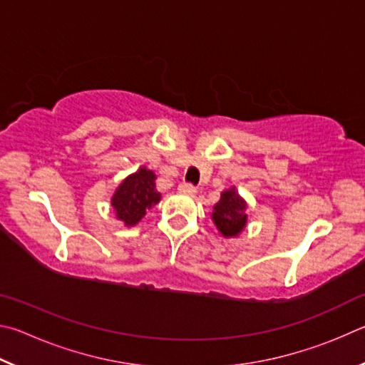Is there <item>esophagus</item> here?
<instances>
[{
    "mask_svg": "<svg viewBox=\"0 0 365 365\" xmlns=\"http://www.w3.org/2000/svg\"><path fill=\"white\" fill-rule=\"evenodd\" d=\"M178 190L181 194H186V195H194L197 192V189L190 182H181V184H179Z\"/></svg>",
    "mask_w": 365,
    "mask_h": 365,
    "instance_id": "1",
    "label": "esophagus"
}]
</instances>
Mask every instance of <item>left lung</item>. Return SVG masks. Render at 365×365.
<instances>
[{"label": "left lung", "mask_w": 365, "mask_h": 365, "mask_svg": "<svg viewBox=\"0 0 365 365\" xmlns=\"http://www.w3.org/2000/svg\"><path fill=\"white\" fill-rule=\"evenodd\" d=\"M245 210L247 203L235 192L234 187L225 190L221 194L220 202L215 205V212L212 215L220 232L226 237H232V235L242 232L247 222Z\"/></svg>", "instance_id": "left-lung-1"}]
</instances>
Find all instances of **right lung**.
Instances as JSON below:
<instances>
[{
	"label": "right lung",
	"mask_w": 365,
	"mask_h": 365,
	"mask_svg": "<svg viewBox=\"0 0 365 365\" xmlns=\"http://www.w3.org/2000/svg\"><path fill=\"white\" fill-rule=\"evenodd\" d=\"M160 200V192L155 189L153 171L140 168L138 173L128 176L112 197V207L117 218L126 226H134L143 220L145 210Z\"/></svg>",
	"instance_id": "obj_1"
}]
</instances>
